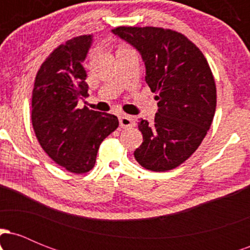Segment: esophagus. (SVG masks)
I'll return each mask as SVG.
<instances>
[{
  "label": "esophagus",
  "instance_id": "34e87169",
  "mask_svg": "<svg viewBox=\"0 0 250 250\" xmlns=\"http://www.w3.org/2000/svg\"><path fill=\"white\" fill-rule=\"evenodd\" d=\"M120 125H121L122 128L134 127L135 125L134 117L130 115H121L120 116Z\"/></svg>",
  "mask_w": 250,
  "mask_h": 250
}]
</instances>
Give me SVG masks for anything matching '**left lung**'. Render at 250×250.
I'll return each instance as SVG.
<instances>
[{"label":"left lung","mask_w":250,"mask_h":250,"mask_svg":"<svg viewBox=\"0 0 250 250\" xmlns=\"http://www.w3.org/2000/svg\"><path fill=\"white\" fill-rule=\"evenodd\" d=\"M146 64V81L159 110L139 122L143 142L134 156L143 168L167 171L189 159L207 135L216 109V85L207 60L187 36L157 27H117Z\"/></svg>","instance_id":"left-lung-1"}]
</instances>
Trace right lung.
<instances>
[{
	"instance_id": "add662e5",
	"label": "right lung",
	"mask_w": 250,
	"mask_h": 250,
	"mask_svg": "<svg viewBox=\"0 0 250 250\" xmlns=\"http://www.w3.org/2000/svg\"><path fill=\"white\" fill-rule=\"evenodd\" d=\"M93 35H81L60 44L37 71L31 97V123L43 150L74 174L94 168L100 145L119 127L111 114L77 108L88 96L83 68Z\"/></svg>"
}]
</instances>
